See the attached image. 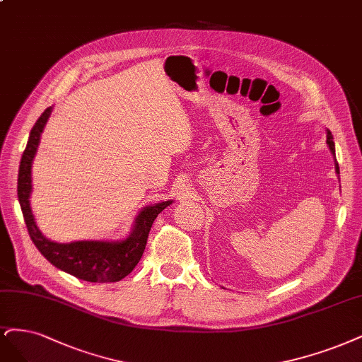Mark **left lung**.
Instances as JSON below:
<instances>
[{"mask_svg":"<svg viewBox=\"0 0 362 362\" xmlns=\"http://www.w3.org/2000/svg\"><path fill=\"white\" fill-rule=\"evenodd\" d=\"M332 139H334V138H332L331 132L327 130V145H328V148H329L331 154L335 156V145H334V141H332ZM335 172H337V175H340V169H339V163H337V161H335Z\"/></svg>","mask_w":362,"mask_h":362,"instance_id":"8db88e82","label":"left lung"}]
</instances>
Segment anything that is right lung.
Wrapping results in <instances>:
<instances>
[{
  "instance_id": "obj_1",
  "label": "right lung",
  "mask_w": 362,
  "mask_h": 362,
  "mask_svg": "<svg viewBox=\"0 0 362 362\" xmlns=\"http://www.w3.org/2000/svg\"><path fill=\"white\" fill-rule=\"evenodd\" d=\"M52 106L47 107L40 118L37 119L30 132L27 148L22 154L18 175V199L23 213L25 224L34 245L54 267L64 271L70 276L91 283H114L119 281L134 269L141 260L148 233L157 216L169 206L173 201H165L148 205L139 211L134 218V224L127 238L118 241L86 240L71 243H55L47 240L37 228L35 218L31 211L30 196L33 192L31 168L37 154L42 133L46 122L52 114Z\"/></svg>"
}]
</instances>
